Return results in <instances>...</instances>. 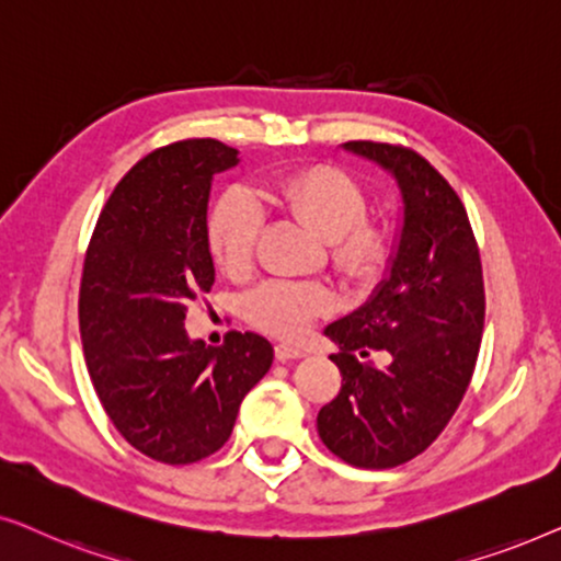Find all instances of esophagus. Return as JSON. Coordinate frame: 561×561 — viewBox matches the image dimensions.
<instances>
[{
	"mask_svg": "<svg viewBox=\"0 0 561 561\" xmlns=\"http://www.w3.org/2000/svg\"><path fill=\"white\" fill-rule=\"evenodd\" d=\"M304 355L306 350L294 347V344H275V359H280V363H288V359H298Z\"/></svg>",
	"mask_w": 561,
	"mask_h": 561,
	"instance_id": "obj_1",
	"label": "esophagus"
}]
</instances>
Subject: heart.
Wrapping results in <instances>:
<instances>
[{
	"label": "heart",
	"instance_id": "obj_1",
	"mask_svg": "<svg viewBox=\"0 0 561 561\" xmlns=\"http://www.w3.org/2000/svg\"><path fill=\"white\" fill-rule=\"evenodd\" d=\"M265 194L288 209L311 232L327 240L329 263L344 280L370 286L390 257V232L378 219H367V194L355 175L321 163L283 179L267 181ZM263 209L244 188H227L206 219V244L227 275H244L255 257ZM334 306L324 283L265 280L244 301L255 327L275 336H298L311 321Z\"/></svg>",
	"mask_w": 561,
	"mask_h": 561
}]
</instances>
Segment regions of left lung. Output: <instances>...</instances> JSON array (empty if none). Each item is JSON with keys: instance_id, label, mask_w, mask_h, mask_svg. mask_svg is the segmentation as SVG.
<instances>
[{"instance_id": "obj_1", "label": "left lung", "mask_w": 561, "mask_h": 561, "mask_svg": "<svg viewBox=\"0 0 561 561\" xmlns=\"http://www.w3.org/2000/svg\"><path fill=\"white\" fill-rule=\"evenodd\" d=\"M344 150L375 160L403 198V227L388 278L370 301L324 329L342 388L317 416L327 449L347 465L388 470L419 457L470 386L485 324L480 250L457 191L403 145L352 140ZM386 351V368L365 364Z\"/></svg>"}]
</instances>
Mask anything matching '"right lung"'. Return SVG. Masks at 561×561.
<instances>
[{
  "label": "right lung",
  "instance_id": "obj_1",
  "mask_svg": "<svg viewBox=\"0 0 561 561\" xmlns=\"http://www.w3.org/2000/svg\"><path fill=\"white\" fill-rule=\"evenodd\" d=\"M237 163V150L211 137L152 150L112 191L83 260L79 327L91 382L117 432L163 465L225 447L242 398L273 365L271 342L255 332L206 347L183 327L214 286L211 179Z\"/></svg>",
  "mask_w": 561,
  "mask_h": 561
}]
</instances>
